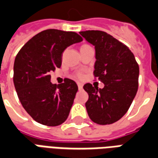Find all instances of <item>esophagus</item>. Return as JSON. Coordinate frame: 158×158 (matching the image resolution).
Listing matches in <instances>:
<instances>
[{
    "instance_id": "34e87169",
    "label": "esophagus",
    "mask_w": 158,
    "mask_h": 158,
    "mask_svg": "<svg viewBox=\"0 0 158 158\" xmlns=\"http://www.w3.org/2000/svg\"><path fill=\"white\" fill-rule=\"evenodd\" d=\"M78 87H79V89H83V84L82 83H78Z\"/></svg>"
}]
</instances>
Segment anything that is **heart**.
Here are the masks:
<instances>
[{"label": "heart", "instance_id": "1", "mask_svg": "<svg viewBox=\"0 0 158 158\" xmlns=\"http://www.w3.org/2000/svg\"><path fill=\"white\" fill-rule=\"evenodd\" d=\"M78 76L81 78V77H83V74H82V73H79V74H78Z\"/></svg>", "mask_w": 158, "mask_h": 158}]
</instances>
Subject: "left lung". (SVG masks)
I'll list each match as a JSON object with an SVG mask.
<instances>
[{
	"mask_svg": "<svg viewBox=\"0 0 158 158\" xmlns=\"http://www.w3.org/2000/svg\"><path fill=\"white\" fill-rule=\"evenodd\" d=\"M79 34L95 45L94 76L105 85L103 89L87 83L89 95L85 107L93 122L106 125L118 121L129 110L138 90L139 65L128 46L100 30Z\"/></svg>",
	"mask_w": 158,
	"mask_h": 158,
	"instance_id": "1",
	"label": "left lung"
}]
</instances>
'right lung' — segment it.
I'll return each mask as SVG.
<instances>
[{"instance_id":"add662e5","label":"right lung","mask_w":158,"mask_h":158,"mask_svg":"<svg viewBox=\"0 0 158 158\" xmlns=\"http://www.w3.org/2000/svg\"><path fill=\"white\" fill-rule=\"evenodd\" d=\"M82 40L75 32L46 29L29 40L16 56V91L23 108L36 122L58 126L68 118L78 85L70 79L53 85L50 73L61 67L62 52L68 46Z\"/></svg>"}]
</instances>
